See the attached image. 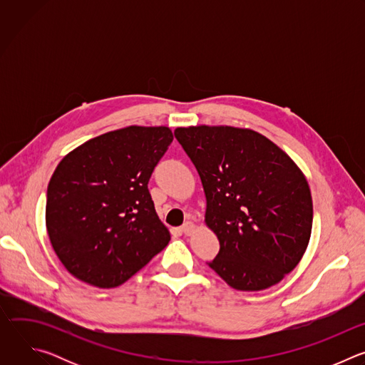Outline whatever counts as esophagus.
Segmentation results:
<instances>
[{
	"mask_svg": "<svg viewBox=\"0 0 365 365\" xmlns=\"http://www.w3.org/2000/svg\"><path fill=\"white\" fill-rule=\"evenodd\" d=\"M193 231H195V225H193V222L186 221V222L182 225V232H183L185 235H190Z\"/></svg>",
	"mask_w": 365,
	"mask_h": 365,
	"instance_id": "1",
	"label": "esophagus"
}]
</instances>
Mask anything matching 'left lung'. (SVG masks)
Masks as SVG:
<instances>
[{"label": "left lung", "mask_w": 365, "mask_h": 365, "mask_svg": "<svg viewBox=\"0 0 365 365\" xmlns=\"http://www.w3.org/2000/svg\"><path fill=\"white\" fill-rule=\"evenodd\" d=\"M175 137L199 173L205 224L220 240L207 266L235 290L277 284L299 264L312 232L314 205L302 170L250 128L179 127Z\"/></svg>", "instance_id": "1"}]
</instances>
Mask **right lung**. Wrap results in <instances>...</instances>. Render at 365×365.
Masks as SVG:
<instances>
[{
	"mask_svg": "<svg viewBox=\"0 0 365 365\" xmlns=\"http://www.w3.org/2000/svg\"><path fill=\"white\" fill-rule=\"evenodd\" d=\"M172 140L169 127L130 125L88 140L58 165L46 228L72 276L117 287L169 244L147 185Z\"/></svg>",
	"mask_w": 365,
	"mask_h": 365,
	"instance_id": "add662e5",
	"label": "right lung"
}]
</instances>
